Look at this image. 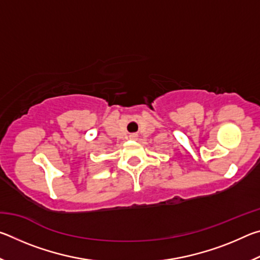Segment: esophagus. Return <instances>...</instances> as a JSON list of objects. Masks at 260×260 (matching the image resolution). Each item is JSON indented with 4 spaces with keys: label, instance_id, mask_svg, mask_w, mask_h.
I'll return each instance as SVG.
<instances>
[{
    "label": "esophagus",
    "instance_id": "34e87169",
    "mask_svg": "<svg viewBox=\"0 0 260 260\" xmlns=\"http://www.w3.org/2000/svg\"><path fill=\"white\" fill-rule=\"evenodd\" d=\"M131 138H132V139H135V138H136V135H134V134H133V135H131Z\"/></svg>",
    "mask_w": 260,
    "mask_h": 260
}]
</instances>
